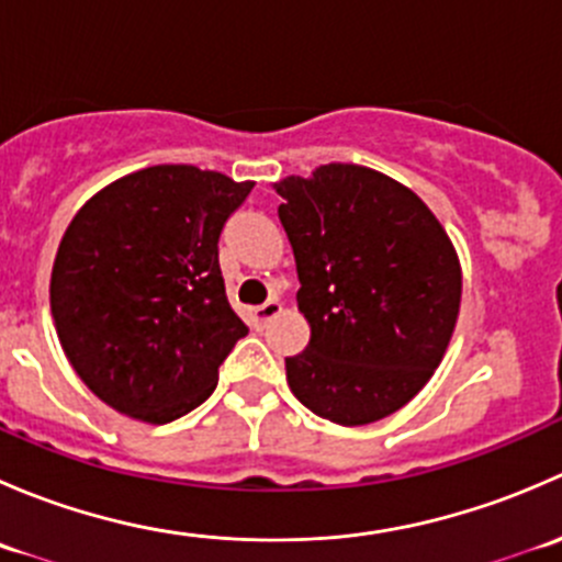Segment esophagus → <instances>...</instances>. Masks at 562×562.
Instances as JSON below:
<instances>
[{"label":"esophagus","mask_w":562,"mask_h":562,"mask_svg":"<svg viewBox=\"0 0 562 562\" xmlns=\"http://www.w3.org/2000/svg\"><path fill=\"white\" fill-rule=\"evenodd\" d=\"M280 313H282L280 299H269V302H266V304H260V307H255V321L269 323V321H274V317L280 315Z\"/></svg>","instance_id":"obj_1"}]
</instances>
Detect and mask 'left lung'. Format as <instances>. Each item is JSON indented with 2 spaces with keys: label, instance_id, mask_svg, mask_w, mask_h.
<instances>
[{
  "label": "left lung",
  "instance_id": "1",
  "mask_svg": "<svg viewBox=\"0 0 562 562\" xmlns=\"http://www.w3.org/2000/svg\"><path fill=\"white\" fill-rule=\"evenodd\" d=\"M274 190L310 323L288 386L334 424L381 422L443 361L462 302L457 249L416 192L372 168L328 162Z\"/></svg>",
  "mask_w": 562,
  "mask_h": 562
}]
</instances>
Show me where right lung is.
Returning <instances> with one entry per match:
<instances>
[{"label": "right lung", "instance_id": "1", "mask_svg": "<svg viewBox=\"0 0 562 562\" xmlns=\"http://www.w3.org/2000/svg\"><path fill=\"white\" fill-rule=\"evenodd\" d=\"M255 181L151 166L89 198L50 271L61 350L92 394L146 424L209 400L247 334L220 271V234Z\"/></svg>", "mask_w": 562, "mask_h": 562}]
</instances>
